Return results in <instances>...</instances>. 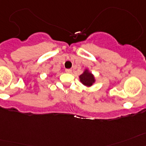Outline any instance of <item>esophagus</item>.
I'll use <instances>...</instances> for the list:
<instances>
[{"mask_svg": "<svg viewBox=\"0 0 146 146\" xmlns=\"http://www.w3.org/2000/svg\"><path fill=\"white\" fill-rule=\"evenodd\" d=\"M72 70L71 68H68V69H66V73H72Z\"/></svg>", "mask_w": 146, "mask_h": 146, "instance_id": "1", "label": "esophagus"}]
</instances>
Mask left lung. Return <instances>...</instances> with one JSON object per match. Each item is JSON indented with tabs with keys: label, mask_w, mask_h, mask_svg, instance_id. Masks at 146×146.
Returning <instances> with one entry per match:
<instances>
[{
	"label": "left lung",
	"mask_w": 146,
	"mask_h": 146,
	"mask_svg": "<svg viewBox=\"0 0 146 146\" xmlns=\"http://www.w3.org/2000/svg\"><path fill=\"white\" fill-rule=\"evenodd\" d=\"M79 79H80V83L86 87L92 86L96 81V77L90 72L89 68L84 69L83 73L79 76Z\"/></svg>",
	"instance_id": "1"
}]
</instances>
